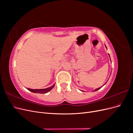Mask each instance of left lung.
<instances>
[{"instance_id":"obj_1","label":"left lung","mask_w":133,"mask_h":133,"mask_svg":"<svg viewBox=\"0 0 133 133\" xmlns=\"http://www.w3.org/2000/svg\"><path fill=\"white\" fill-rule=\"evenodd\" d=\"M105 47L107 48V46H105ZM109 57H110V55H109ZM106 83H105V84H106ZM105 84H104V85H105ZM102 87H103V86H102ZM102 87H100V88H97V89H95V90H94V91H97V90H99V89H100V88H101Z\"/></svg>"}]
</instances>
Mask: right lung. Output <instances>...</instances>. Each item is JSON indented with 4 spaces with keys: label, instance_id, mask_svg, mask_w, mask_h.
<instances>
[{
    "label": "right lung",
    "instance_id": "right-lung-1",
    "mask_svg": "<svg viewBox=\"0 0 133 133\" xmlns=\"http://www.w3.org/2000/svg\"><path fill=\"white\" fill-rule=\"evenodd\" d=\"M54 87V84L53 85L51 86L50 87H49L46 89H30V88H28V90H29L31 92H34V93H40V94H45L46 92H49L52 89H53V87Z\"/></svg>",
    "mask_w": 133,
    "mask_h": 133
}]
</instances>
